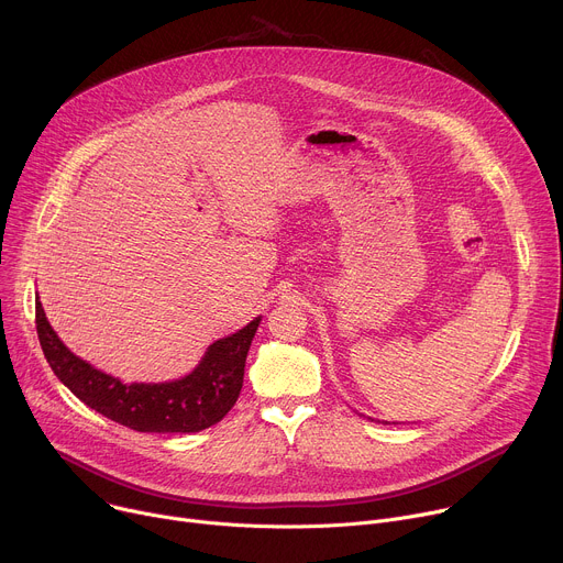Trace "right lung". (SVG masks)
<instances>
[{"instance_id": "right-lung-1", "label": "right lung", "mask_w": 563, "mask_h": 563, "mask_svg": "<svg viewBox=\"0 0 563 563\" xmlns=\"http://www.w3.org/2000/svg\"><path fill=\"white\" fill-rule=\"evenodd\" d=\"M258 323L261 316L209 345L198 367L178 380L122 383L75 356L57 339L40 298H35L37 339L55 376L85 406L135 432L187 434L222 421L243 387L245 361Z\"/></svg>"}]
</instances>
